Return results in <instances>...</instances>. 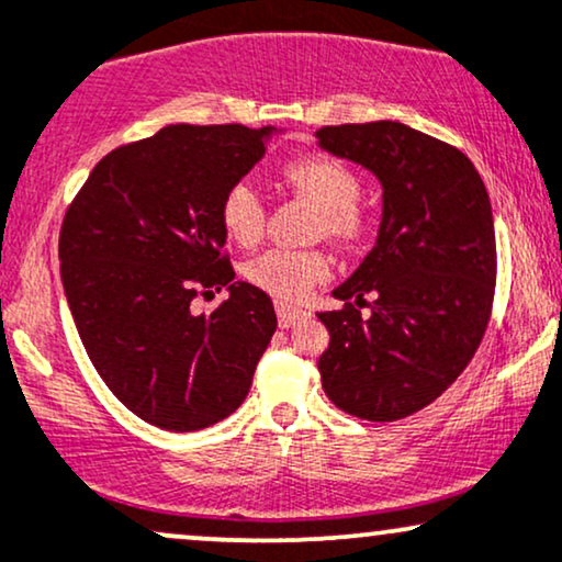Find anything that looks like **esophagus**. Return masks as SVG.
<instances>
[{
  "mask_svg": "<svg viewBox=\"0 0 562 562\" xmlns=\"http://www.w3.org/2000/svg\"><path fill=\"white\" fill-rule=\"evenodd\" d=\"M274 311H277V322H280L282 329H290L295 322H301L303 316H306V311L303 308L290 306V303H282V301L274 303Z\"/></svg>",
  "mask_w": 562,
  "mask_h": 562,
  "instance_id": "34e87169",
  "label": "esophagus"
}]
</instances>
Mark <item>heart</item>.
<instances>
[{
	"instance_id": "1",
	"label": "heart",
	"mask_w": 562,
	"mask_h": 562,
	"mask_svg": "<svg viewBox=\"0 0 562 562\" xmlns=\"http://www.w3.org/2000/svg\"><path fill=\"white\" fill-rule=\"evenodd\" d=\"M282 180L311 204L322 209L319 233L342 246L361 240L371 227V212L358 201L361 175L333 154H311L285 165ZM220 220L229 240L254 246L267 222V204L251 180H238L220 201ZM246 280L274 299H303L329 274L327 256L316 248H269L246 263Z\"/></svg>"
}]
</instances>
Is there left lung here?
Segmentation results:
<instances>
[{"mask_svg":"<svg viewBox=\"0 0 562 562\" xmlns=\"http://www.w3.org/2000/svg\"><path fill=\"white\" fill-rule=\"evenodd\" d=\"M316 144L382 182L374 248L319 311L322 387L337 408L397 422L437 401L474 358L492 314L497 246L476 167L445 140L392 120L327 125ZM371 297V317L360 308Z\"/></svg>","mask_w":562,"mask_h":562,"instance_id":"8db88e82","label":"left lung"}]
</instances>
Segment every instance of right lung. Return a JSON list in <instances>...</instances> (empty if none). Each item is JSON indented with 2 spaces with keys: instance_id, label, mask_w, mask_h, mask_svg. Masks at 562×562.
<instances>
[{
  "instance_id": "1",
  "label": "right lung",
  "mask_w": 562,
  "mask_h": 562,
  "mask_svg": "<svg viewBox=\"0 0 562 562\" xmlns=\"http://www.w3.org/2000/svg\"><path fill=\"white\" fill-rule=\"evenodd\" d=\"M277 127L167 125L120 146L88 175L59 233L78 335L125 408L167 431L233 414L277 329L272 299L222 256L220 201L267 151ZM231 299L195 315L199 292Z\"/></svg>"
}]
</instances>
